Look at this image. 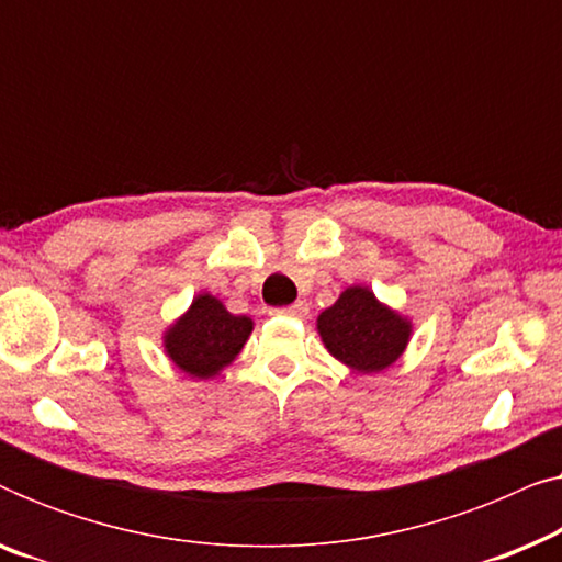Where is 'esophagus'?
I'll use <instances>...</instances> for the list:
<instances>
[{"instance_id": "1", "label": "esophagus", "mask_w": 562, "mask_h": 562, "mask_svg": "<svg viewBox=\"0 0 562 562\" xmlns=\"http://www.w3.org/2000/svg\"><path fill=\"white\" fill-rule=\"evenodd\" d=\"M310 312L306 302H294L291 306H283V310H271V314H283V317H304Z\"/></svg>"}]
</instances>
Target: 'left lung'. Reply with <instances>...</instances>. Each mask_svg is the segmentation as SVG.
<instances>
[{
    "label": "left lung",
    "mask_w": 562,
    "mask_h": 562,
    "mask_svg": "<svg viewBox=\"0 0 562 562\" xmlns=\"http://www.w3.org/2000/svg\"><path fill=\"white\" fill-rule=\"evenodd\" d=\"M317 329L327 350L360 373L389 368L409 342V322L381 306L363 286L342 291L340 299L319 314Z\"/></svg>",
    "instance_id": "obj_1"
}]
</instances>
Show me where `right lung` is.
Returning <instances> with one entry per match:
<instances>
[{"instance_id": "add662e5", "label": "right lung", "mask_w": 562, "mask_h": 562, "mask_svg": "<svg viewBox=\"0 0 562 562\" xmlns=\"http://www.w3.org/2000/svg\"><path fill=\"white\" fill-rule=\"evenodd\" d=\"M250 329L252 322L248 317L229 314L217 299L202 294L168 329L166 350L183 373L194 379H210L243 350Z\"/></svg>"}]
</instances>
